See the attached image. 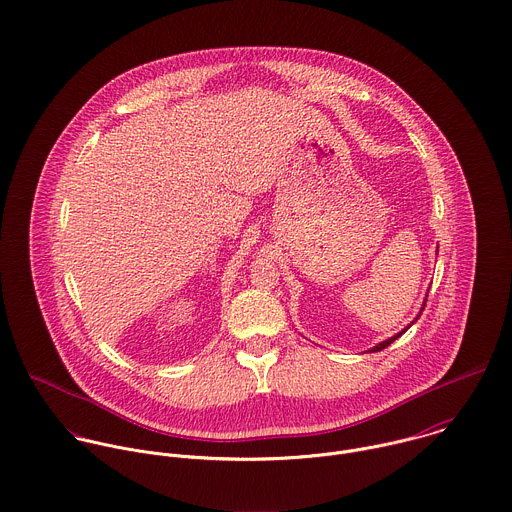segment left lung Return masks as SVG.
Here are the masks:
<instances>
[{
    "label": "left lung",
    "instance_id": "1",
    "mask_svg": "<svg viewBox=\"0 0 512 512\" xmlns=\"http://www.w3.org/2000/svg\"><path fill=\"white\" fill-rule=\"evenodd\" d=\"M425 302H427V300H425ZM425 302H423V308H421V312H423V310H425ZM421 312H419V316H421ZM419 316H417V318H415V320H419ZM415 320H413V322H415ZM413 322H411V324H413ZM411 324H409V326H411ZM409 326H407V328H409ZM407 328H405V330H407ZM405 330H403V332H399V334H397V336H393V338H389V340H385V341H381V343H377V345H375V347H371V349H369V351H381V349H385V347H387V345H389V343H393V341L397 340V338H401V336H403V334H405Z\"/></svg>",
    "mask_w": 512,
    "mask_h": 512
}]
</instances>
